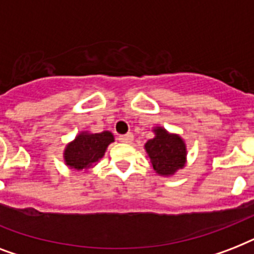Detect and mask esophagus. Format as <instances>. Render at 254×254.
Segmentation results:
<instances>
[{"label": "esophagus", "mask_w": 254, "mask_h": 254, "mask_svg": "<svg viewBox=\"0 0 254 254\" xmlns=\"http://www.w3.org/2000/svg\"><path fill=\"white\" fill-rule=\"evenodd\" d=\"M119 139L124 143H130L133 141V134L131 133H127V134H121L119 137Z\"/></svg>", "instance_id": "esophagus-1"}]
</instances>
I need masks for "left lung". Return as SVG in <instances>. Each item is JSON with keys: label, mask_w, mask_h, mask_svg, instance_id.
<instances>
[{"label": "left lung", "mask_w": 254, "mask_h": 254, "mask_svg": "<svg viewBox=\"0 0 254 254\" xmlns=\"http://www.w3.org/2000/svg\"><path fill=\"white\" fill-rule=\"evenodd\" d=\"M155 137L145 143L153 169L159 175H173L186 163V145L177 134H170L163 127H155Z\"/></svg>", "instance_id": "obj_1"}]
</instances>
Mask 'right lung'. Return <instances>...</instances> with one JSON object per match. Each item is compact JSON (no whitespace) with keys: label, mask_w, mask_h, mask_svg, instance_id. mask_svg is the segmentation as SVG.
I'll return each instance as SVG.
<instances>
[{"label":"right lung","mask_w":254,"mask_h":254,"mask_svg":"<svg viewBox=\"0 0 254 254\" xmlns=\"http://www.w3.org/2000/svg\"><path fill=\"white\" fill-rule=\"evenodd\" d=\"M115 141L111 131L87 133L83 131L68 143L64 150V162L75 170L89 169L104 157L108 145Z\"/></svg>","instance_id":"1"}]
</instances>
